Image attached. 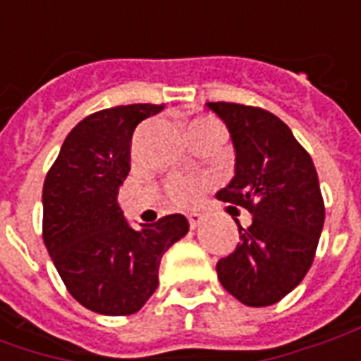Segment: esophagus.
<instances>
[{
  "mask_svg": "<svg viewBox=\"0 0 361 361\" xmlns=\"http://www.w3.org/2000/svg\"><path fill=\"white\" fill-rule=\"evenodd\" d=\"M188 220H189V228H191V230H195V228H199L201 224H203V216H201V214H189Z\"/></svg>",
  "mask_w": 361,
  "mask_h": 361,
  "instance_id": "esophagus-1",
  "label": "esophagus"
}]
</instances>
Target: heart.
<instances>
[{
    "instance_id": "obj_1",
    "label": "heart",
    "mask_w": 361,
    "mask_h": 361,
    "mask_svg": "<svg viewBox=\"0 0 361 361\" xmlns=\"http://www.w3.org/2000/svg\"><path fill=\"white\" fill-rule=\"evenodd\" d=\"M201 129H219L224 131L220 121L214 118H199L193 119L189 123V133L193 131H201ZM207 185V181L199 180V178H189V176H172L170 180L166 181V197L178 207H191L199 201L201 191Z\"/></svg>"
}]
</instances>
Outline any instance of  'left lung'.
I'll return each mask as SVG.
<instances>
[{
	"label": "left lung",
	"mask_w": 361,
	"mask_h": 361,
	"mask_svg": "<svg viewBox=\"0 0 361 361\" xmlns=\"http://www.w3.org/2000/svg\"><path fill=\"white\" fill-rule=\"evenodd\" d=\"M226 123L235 176L216 197L253 216L240 243L216 263L226 292L265 307L290 294L310 271L325 222L317 170L290 127L271 111L234 102H207Z\"/></svg>",
	"instance_id": "obj_1"
}]
</instances>
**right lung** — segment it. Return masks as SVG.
<instances>
[{
    "instance_id": "obj_1",
    "label": "right lung",
    "mask_w": 361,
    "mask_h": 361,
    "mask_svg": "<svg viewBox=\"0 0 361 361\" xmlns=\"http://www.w3.org/2000/svg\"><path fill=\"white\" fill-rule=\"evenodd\" d=\"M164 104L94 111L67 135L42 189V238L67 292L102 315H131L158 286L162 255L189 232L183 214L133 230L118 203L131 139Z\"/></svg>"
}]
</instances>
